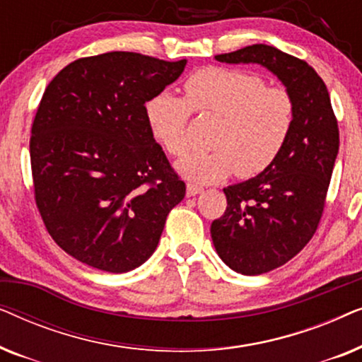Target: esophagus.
Wrapping results in <instances>:
<instances>
[{
	"label": "esophagus",
	"instance_id": "1",
	"mask_svg": "<svg viewBox=\"0 0 362 362\" xmlns=\"http://www.w3.org/2000/svg\"><path fill=\"white\" fill-rule=\"evenodd\" d=\"M202 191V187L201 186H197V185H187V196H196V194H199V192Z\"/></svg>",
	"mask_w": 362,
	"mask_h": 362
}]
</instances>
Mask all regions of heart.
Returning <instances> with one entry per match:
<instances>
[{"label":"heart","instance_id":"b5f03b06","mask_svg":"<svg viewBox=\"0 0 362 362\" xmlns=\"http://www.w3.org/2000/svg\"><path fill=\"white\" fill-rule=\"evenodd\" d=\"M185 100L161 92L146 102L145 117L155 140L166 153H186L191 110L221 118L212 151H196L176 163L187 180L212 182L237 173L260 175L284 151L295 123L288 90L267 87L264 78L239 69L207 67L186 78Z\"/></svg>","mask_w":362,"mask_h":362}]
</instances>
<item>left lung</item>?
I'll use <instances>...</instances> for the list:
<instances>
[{"label":"left lung","instance_id":"obj_1","mask_svg":"<svg viewBox=\"0 0 362 362\" xmlns=\"http://www.w3.org/2000/svg\"><path fill=\"white\" fill-rule=\"evenodd\" d=\"M226 64H259L295 102V123L284 151L255 177L224 187L227 209L211 224L217 255L242 275L286 264L313 237L339 150L328 88L311 66L267 44L219 54Z\"/></svg>","mask_w":362,"mask_h":362}]
</instances>
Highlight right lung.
<instances>
[{"label":"right lung","instance_id":"add662e5","mask_svg":"<svg viewBox=\"0 0 362 362\" xmlns=\"http://www.w3.org/2000/svg\"><path fill=\"white\" fill-rule=\"evenodd\" d=\"M186 62L105 52L71 62L44 92L29 143L36 204L56 244L82 264L110 274L145 264L185 197L145 105Z\"/></svg>","mask_w":362,"mask_h":362}]
</instances>
